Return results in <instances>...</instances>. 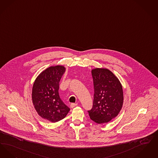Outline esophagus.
Returning <instances> with one entry per match:
<instances>
[{
	"label": "esophagus",
	"mask_w": 158,
	"mask_h": 158,
	"mask_svg": "<svg viewBox=\"0 0 158 158\" xmlns=\"http://www.w3.org/2000/svg\"><path fill=\"white\" fill-rule=\"evenodd\" d=\"M77 104H78L77 103H71V105H70V106H71V108H73V107H76V106H77Z\"/></svg>",
	"instance_id": "34e87169"
}]
</instances>
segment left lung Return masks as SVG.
<instances>
[{
  "instance_id": "obj_1",
  "label": "left lung",
  "mask_w": 158,
  "mask_h": 158,
  "mask_svg": "<svg viewBox=\"0 0 158 158\" xmlns=\"http://www.w3.org/2000/svg\"><path fill=\"white\" fill-rule=\"evenodd\" d=\"M94 85L92 109L88 110L90 118L98 124L105 123L118 115L123 103V89L118 79L106 69L91 71Z\"/></svg>"
}]
</instances>
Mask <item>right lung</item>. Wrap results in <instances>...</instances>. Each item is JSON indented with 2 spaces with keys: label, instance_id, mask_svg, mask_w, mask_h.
I'll use <instances>...</instances> for the list:
<instances>
[{
  "label": "right lung",
  "instance_id": "1",
  "mask_svg": "<svg viewBox=\"0 0 158 158\" xmlns=\"http://www.w3.org/2000/svg\"><path fill=\"white\" fill-rule=\"evenodd\" d=\"M65 71L61 65L50 67L38 76L33 85L32 97L35 110L43 118L52 123L63 119L70 110L58 93L60 81Z\"/></svg>",
  "mask_w": 158,
  "mask_h": 158
}]
</instances>
